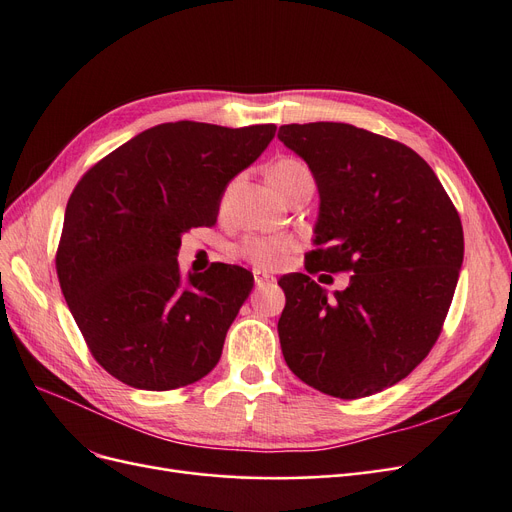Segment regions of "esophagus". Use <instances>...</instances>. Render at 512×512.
Segmentation results:
<instances>
[{
    "label": "esophagus",
    "instance_id": "esophagus-1",
    "mask_svg": "<svg viewBox=\"0 0 512 512\" xmlns=\"http://www.w3.org/2000/svg\"><path fill=\"white\" fill-rule=\"evenodd\" d=\"M275 282V277L273 275H267V273H262V271H258V269H254V284L260 288V286H269V284H273Z\"/></svg>",
    "mask_w": 512,
    "mask_h": 512
}]
</instances>
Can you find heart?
Listing matches in <instances>:
<instances>
[{"mask_svg": "<svg viewBox=\"0 0 512 512\" xmlns=\"http://www.w3.org/2000/svg\"><path fill=\"white\" fill-rule=\"evenodd\" d=\"M269 179L277 188V192L286 196L294 183L312 179V170H309V166L303 160L284 156L271 164ZM226 196L228 192L222 198V205H226ZM297 250L299 243L288 235H252L245 237L239 245V254L256 269L265 271L282 269L292 260V256L297 254Z\"/></svg>", "mask_w": 512, "mask_h": 512, "instance_id": "b5f03b06", "label": "heart"}]
</instances>
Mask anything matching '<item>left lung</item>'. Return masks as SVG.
I'll return each instance as SVG.
<instances>
[{"mask_svg": "<svg viewBox=\"0 0 512 512\" xmlns=\"http://www.w3.org/2000/svg\"><path fill=\"white\" fill-rule=\"evenodd\" d=\"M318 185L307 273H352L329 297L305 273L280 282L277 333L292 374L339 399L404 380L436 344L463 262L453 200L416 151L350 123L282 126ZM331 277V275H320Z\"/></svg>", "mask_w": 512, "mask_h": 512, "instance_id": "left-lung-1", "label": "left lung"}]
</instances>
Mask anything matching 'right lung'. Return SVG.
Returning <instances> with one entry per match:
<instances>
[{
  "label": "right lung",
  "mask_w": 512,
  "mask_h": 512,
  "mask_svg": "<svg viewBox=\"0 0 512 512\" xmlns=\"http://www.w3.org/2000/svg\"><path fill=\"white\" fill-rule=\"evenodd\" d=\"M273 136V123L235 130L160 123L76 183L55 267L89 352L113 378L143 391H173L218 365L254 277L215 262L181 280V235L215 224L228 181Z\"/></svg>",
  "instance_id": "right-lung-1"
}]
</instances>
